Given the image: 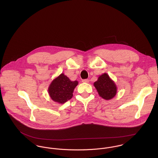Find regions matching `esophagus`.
<instances>
[{"mask_svg": "<svg viewBox=\"0 0 158 158\" xmlns=\"http://www.w3.org/2000/svg\"><path fill=\"white\" fill-rule=\"evenodd\" d=\"M89 80H88V79H85V80H82V82L83 83H89Z\"/></svg>", "mask_w": 158, "mask_h": 158, "instance_id": "obj_1", "label": "esophagus"}]
</instances>
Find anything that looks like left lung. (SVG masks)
<instances>
[{
    "mask_svg": "<svg viewBox=\"0 0 158 158\" xmlns=\"http://www.w3.org/2000/svg\"><path fill=\"white\" fill-rule=\"evenodd\" d=\"M94 86L97 90L98 95L106 100L112 99L117 94V86L106 73L100 75L98 80L94 82Z\"/></svg>",
    "mask_w": 158,
    "mask_h": 158,
    "instance_id": "obj_1",
    "label": "left lung"
}]
</instances>
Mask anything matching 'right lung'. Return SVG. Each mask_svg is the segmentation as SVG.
Returning a JSON list of instances; mask_svg holds the SVG:
<instances>
[{
	"label": "right lung",
	"mask_w": 158,
	"mask_h": 158,
	"mask_svg": "<svg viewBox=\"0 0 158 158\" xmlns=\"http://www.w3.org/2000/svg\"><path fill=\"white\" fill-rule=\"evenodd\" d=\"M78 84V81H71L62 73L51 82L48 88V93L53 101L64 104L72 98L74 89Z\"/></svg>",
	"instance_id": "1"
}]
</instances>
